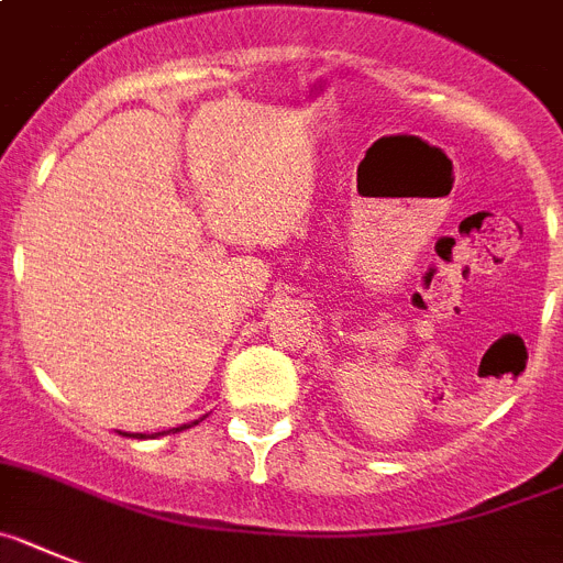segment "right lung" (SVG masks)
<instances>
[{"label":"right lung","instance_id":"add662e5","mask_svg":"<svg viewBox=\"0 0 563 563\" xmlns=\"http://www.w3.org/2000/svg\"><path fill=\"white\" fill-rule=\"evenodd\" d=\"M192 424H198V419H195ZM184 428H189V424H180V428H173V430H184ZM124 437H130V433H124ZM135 437H139V439H146V433H135Z\"/></svg>","mask_w":563,"mask_h":563}]
</instances>
